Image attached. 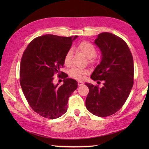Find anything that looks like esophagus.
Returning <instances> with one entry per match:
<instances>
[{"instance_id": "esophagus-1", "label": "esophagus", "mask_w": 149, "mask_h": 149, "mask_svg": "<svg viewBox=\"0 0 149 149\" xmlns=\"http://www.w3.org/2000/svg\"><path fill=\"white\" fill-rule=\"evenodd\" d=\"M83 84H84V83H83V81H78V86H82Z\"/></svg>"}]
</instances>
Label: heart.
<instances>
[{"label": "heart", "mask_w": 149, "mask_h": 149, "mask_svg": "<svg viewBox=\"0 0 149 149\" xmlns=\"http://www.w3.org/2000/svg\"><path fill=\"white\" fill-rule=\"evenodd\" d=\"M78 49L83 53L85 56L88 58V62L90 64L95 65L98 61V58L96 55V49L94 45L87 41L81 42L78 45ZM72 58H73V50L69 49L65 54L64 57V63L66 66H70L71 64ZM88 71L84 69H80L78 68H73L69 71V75L72 78L81 80L87 74Z\"/></svg>", "instance_id": "heart-1"}]
</instances>
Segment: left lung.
<instances>
[{"instance_id":"1","label":"left lung","mask_w":149,"mask_h":149,"mask_svg":"<svg viewBox=\"0 0 149 149\" xmlns=\"http://www.w3.org/2000/svg\"><path fill=\"white\" fill-rule=\"evenodd\" d=\"M94 43L102 58L91 78L100 83L102 81L103 86L86 83L89 90L86 106L92 114L102 118L118 112L128 98L134 84V61L127 43L118 36L102 32Z\"/></svg>"}]
</instances>
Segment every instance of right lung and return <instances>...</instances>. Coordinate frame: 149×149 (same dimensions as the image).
I'll return each instance as SVG.
<instances>
[{
    "label": "right lung",
    "mask_w": 149,
    "mask_h": 149,
    "mask_svg": "<svg viewBox=\"0 0 149 149\" xmlns=\"http://www.w3.org/2000/svg\"><path fill=\"white\" fill-rule=\"evenodd\" d=\"M78 36L45 35L34 38L22 55L20 83L29 106L45 118H60L68 109V99L78 88L76 80L60 71L64 57ZM64 79L61 86L53 84L54 74Z\"/></svg>",
    "instance_id": "1"
}]
</instances>
